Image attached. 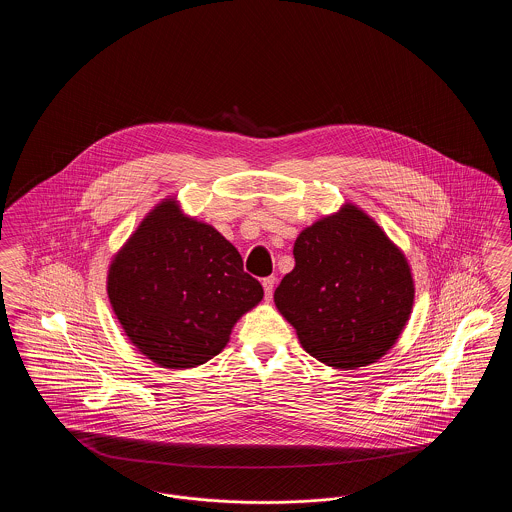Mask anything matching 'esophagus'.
<instances>
[{
  "mask_svg": "<svg viewBox=\"0 0 512 512\" xmlns=\"http://www.w3.org/2000/svg\"><path fill=\"white\" fill-rule=\"evenodd\" d=\"M274 286H276V278L274 276H268L263 278V288H265V297L272 299V293H274Z\"/></svg>",
  "mask_w": 512,
  "mask_h": 512,
  "instance_id": "obj_1",
  "label": "esophagus"
}]
</instances>
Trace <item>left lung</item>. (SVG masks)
<instances>
[{"label": "left lung", "instance_id": "1", "mask_svg": "<svg viewBox=\"0 0 512 512\" xmlns=\"http://www.w3.org/2000/svg\"><path fill=\"white\" fill-rule=\"evenodd\" d=\"M295 267L274 303L324 365L353 370L382 359L403 334L414 303L405 253L353 203L297 236Z\"/></svg>", "mask_w": 512, "mask_h": 512}]
</instances>
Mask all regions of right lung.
<instances>
[{"label":"right lung","mask_w":512,"mask_h":512,"mask_svg":"<svg viewBox=\"0 0 512 512\" xmlns=\"http://www.w3.org/2000/svg\"><path fill=\"white\" fill-rule=\"evenodd\" d=\"M111 309L130 343L163 368H194L219 355L263 286L217 228L159 201L107 270Z\"/></svg>","instance_id":"1"}]
</instances>
